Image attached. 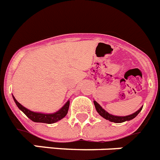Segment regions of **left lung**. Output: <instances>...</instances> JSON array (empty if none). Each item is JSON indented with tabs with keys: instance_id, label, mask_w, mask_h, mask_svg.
I'll return each instance as SVG.
<instances>
[{
	"instance_id": "obj_1",
	"label": "left lung",
	"mask_w": 160,
	"mask_h": 160,
	"mask_svg": "<svg viewBox=\"0 0 160 160\" xmlns=\"http://www.w3.org/2000/svg\"><path fill=\"white\" fill-rule=\"evenodd\" d=\"M94 106H95L97 112L98 113V114L102 117V118H104L107 120H109V121H111V122H116V123H120V122H126V121H129V120L133 119V118H135V117L138 115V113L140 112L142 109V107H141V108L139 109L138 111H137L136 112L131 114V115H128V116H114V115L109 114V113L107 112L104 109L102 108L101 106H100L96 101H94Z\"/></svg>"
}]
</instances>
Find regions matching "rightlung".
<instances>
[{"instance_id":"add662e5","label":"right lung","mask_w":160,"mask_h":160,"mask_svg":"<svg viewBox=\"0 0 160 160\" xmlns=\"http://www.w3.org/2000/svg\"><path fill=\"white\" fill-rule=\"evenodd\" d=\"M12 97H13V96H12ZM13 99L14 101H15V102H16L17 106L18 107V108H19L20 110H21V111L29 118V119H31L32 121H33V122H44V123L48 124L54 123V122H58V121H59V120H61L62 118H64L66 114H67L69 107H70V101H68L67 102H66V104H65V105L56 113H53V114H42V113L32 112V111H29V110L26 109L25 107H24L22 105H21L14 97Z\"/></svg>"}]
</instances>
